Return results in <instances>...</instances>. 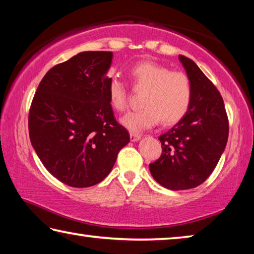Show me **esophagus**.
I'll return each instance as SVG.
<instances>
[{"instance_id":"34e87169","label":"esophagus","mask_w":254,"mask_h":254,"mask_svg":"<svg viewBox=\"0 0 254 254\" xmlns=\"http://www.w3.org/2000/svg\"><path fill=\"white\" fill-rule=\"evenodd\" d=\"M141 137V134H139V133H134V132H131L130 133V139L132 142H134V141H137Z\"/></svg>"}]
</instances>
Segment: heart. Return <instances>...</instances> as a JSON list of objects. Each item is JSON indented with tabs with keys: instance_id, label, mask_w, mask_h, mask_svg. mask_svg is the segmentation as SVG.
Returning a JSON list of instances; mask_svg holds the SVG:
<instances>
[{
	"instance_id": "1",
	"label": "heart",
	"mask_w": 254,
	"mask_h": 254,
	"mask_svg": "<svg viewBox=\"0 0 254 254\" xmlns=\"http://www.w3.org/2000/svg\"><path fill=\"white\" fill-rule=\"evenodd\" d=\"M128 77L133 87L144 89L140 100L142 107L121 119L128 130H144L159 121L163 126H171L187 114L191 104L192 87L185 72L170 70L154 62H141L130 68ZM107 97L115 111L127 110V88L117 77H112L107 84Z\"/></svg>"
}]
</instances>
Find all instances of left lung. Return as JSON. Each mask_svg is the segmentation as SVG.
Masks as SVG:
<instances>
[{"instance_id": "8db88e82", "label": "left lung", "mask_w": 254, "mask_h": 254, "mask_svg": "<svg viewBox=\"0 0 254 254\" xmlns=\"http://www.w3.org/2000/svg\"><path fill=\"white\" fill-rule=\"evenodd\" d=\"M192 87L187 114L159 136L162 153L149 168L161 186L184 190L199 186L216 167L229 137V119L218 89L198 66L179 56Z\"/></svg>"}]
</instances>
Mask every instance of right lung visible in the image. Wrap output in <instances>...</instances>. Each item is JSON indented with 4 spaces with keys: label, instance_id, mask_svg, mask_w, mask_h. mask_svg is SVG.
<instances>
[{
    "label": "right lung",
    "instance_id": "add662e5",
    "mask_svg": "<svg viewBox=\"0 0 254 254\" xmlns=\"http://www.w3.org/2000/svg\"><path fill=\"white\" fill-rule=\"evenodd\" d=\"M112 59L111 51H84L54 66L30 106L32 147L46 169L68 186L101 183L130 141L107 97Z\"/></svg>",
    "mask_w": 254,
    "mask_h": 254
}]
</instances>
